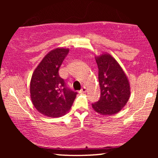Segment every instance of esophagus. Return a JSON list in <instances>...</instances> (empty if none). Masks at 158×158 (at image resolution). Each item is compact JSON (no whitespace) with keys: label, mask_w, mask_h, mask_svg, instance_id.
<instances>
[{"label":"esophagus","mask_w":158,"mask_h":158,"mask_svg":"<svg viewBox=\"0 0 158 158\" xmlns=\"http://www.w3.org/2000/svg\"><path fill=\"white\" fill-rule=\"evenodd\" d=\"M86 91H87V88H85V87H83L80 90V93H86Z\"/></svg>","instance_id":"1"}]
</instances>
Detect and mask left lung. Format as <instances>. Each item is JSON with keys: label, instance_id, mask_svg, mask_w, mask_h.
Segmentation results:
<instances>
[{"label": "left lung", "instance_id": "obj_1", "mask_svg": "<svg viewBox=\"0 0 158 158\" xmlns=\"http://www.w3.org/2000/svg\"><path fill=\"white\" fill-rule=\"evenodd\" d=\"M99 69L101 97L92 108L102 115H113L122 110L131 95L129 81L118 61L110 54L95 56Z\"/></svg>", "mask_w": 158, "mask_h": 158}]
</instances>
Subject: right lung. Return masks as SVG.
I'll list each match as a JSON object with an SVG mask.
<instances>
[{
  "label": "right lung",
  "instance_id": "right-lung-1",
  "mask_svg": "<svg viewBox=\"0 0 158 158\" xmlns=\"http://www.w3.org/2000/svg\"><path fill=\"white\" fill-rule=\"evenodd\" d=\"M69 49L50 50L32 73L30 91L36 110L49 117H60L70 110L77 92L68 89L59 73Z\"/></svg>",
  "mask_w": 158,
  "mask_h": 158
}]
</instances>
